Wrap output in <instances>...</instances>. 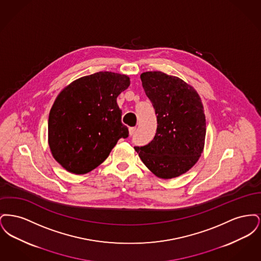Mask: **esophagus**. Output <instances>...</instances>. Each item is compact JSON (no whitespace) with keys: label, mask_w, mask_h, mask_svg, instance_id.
I'll use <instances>...</instances> for the list:
<instances>
[{"label":"esophagus","mask_w":261,"mask_h":261,"mask_svg":"<svg viewBox=\"0 0 261 261\" xmlns=\"http://www.w3.org/2000/svg\"><path fill=\"white\" fill-rule=\"evenodd\" d=\"M135 131H136V127H130V128H129V134H130V136H133L134 133H135Z\"/></svg>","instance_id":"34e87169"}]
</instances>
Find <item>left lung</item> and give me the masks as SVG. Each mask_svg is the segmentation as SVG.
Masks as SVG:
<instances>
[{
	"mask_svg": "<svg viewBox=\"0 0 261 261\" xmlns=\"http://www.w3.org/2000/svg\"><path fill=\"white\" fill-rule=\"evenodd\" d=\"M156 114V133L148 145L134 147L149 170L170 179L192 168L202 152L205 116L198 93L178 77L161 71L141 74Z\"/></svg>",
	"mask_w": 261,
	"mask_h": 261,
	"instance_id": "1",
	"label": "left lung"
}]
</instances>
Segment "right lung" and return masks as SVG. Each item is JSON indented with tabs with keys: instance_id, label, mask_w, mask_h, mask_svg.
Instances as JSON below:
<instances>
[{
	"instance_id": "obj_1",
	"label": "right lung",
	"mask_w": 261,
	"mask_h": 261,
	"mask_svg": "<svg viewBox=\"0 0 261 261\" xmlns=\"http://www.w3.org/2000/svg\"><path fill=\"white\" fill-rule=\"evenodd\" d=\"M129 85L126 75L100 71L75 80L60 93L48 131L53 156L63 168L88 173L107 160L119 139L129 136L116 102Z\"/></svg>"
}]
</instances>
